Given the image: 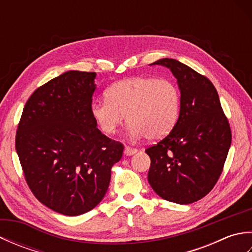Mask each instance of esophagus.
<instances>
[{"instance_id":"obj_1","label":"esophagus","mask_w":252,"mask_h":252,"mask_svg":"<svg viewBox=\"0 0 252 252\" xmlns=\"http://www.w3.org/2000/svg\"><path fill=\"white\" fill-rule=\"evenodd\" d=\"M136 152H137L136 148H133L130 146H126V148H125V154L126 155V156H131V155L135 154Z\"/></svg>"}]
</instances>
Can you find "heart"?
Wrapping results in <instances>:
<instances>
[{
	"instance_id": "1",
	"label": "heart",
	"mask_w": 252,
	"mask_h": 252,
	"mask_svg": "<svg viewBox=\"0 0 252 252\" xmlns=\"http://www.w3.org/2000/svg\"><path fill=\"white\" fill-rule=\"evenodd\" d=\"M106 99L95 101L92 117L101 132L112 135L126 119L134 137L160 140L172 131L179 118L180 94L167 79L135 77L112 84Z\"/></svg>"
}]
</instances>
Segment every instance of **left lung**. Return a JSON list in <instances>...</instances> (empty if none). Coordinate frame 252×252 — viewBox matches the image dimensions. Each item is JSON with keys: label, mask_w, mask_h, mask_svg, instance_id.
<instances>
[{"label": "left lung", "mask_w": 252, "mask_h": 252, "mask_svg": "<svg viewBox=\"0 0 252 252\" xmlns=\"http://www.w3.org/2000/svg\"><path fill=\"white\" fill-rule=\"evenodd\" d=\"M152 65L169 68L181 91L180 116L169 134L146 153L148 182L163 199L187 205L211 191L223 171L232 131L215 85L172 58Z\"/></svg>", "instance_id": "8db88e82"}]
</instances>
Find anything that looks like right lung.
I'll return each instance as SVG.
<instances>
[{
    "label": "right lung",
    "mask_w": 252,
    "mask_h": 252,
    "mask_svg": "<svg viewBox=\"0 0 252 252\" xmlns=\"http://www.w3.org/2000/svg\"><path fill=\"white\" fill-rule=\"evenodd\" d=\"M95 72L70 70L37 88L16 132V152L32 194L74 217L92 210L108 189L123 144L104 135L92 117Z\"/></svg>",
    "instance_id": "obj_1"
}]
</instances>
